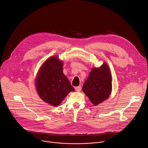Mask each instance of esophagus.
Masks as SVG:
<instances>
[{
  "mask_svg": "<svg viewBox=\"0 0 148 148\" xmlns=\"http://www.w3.org/2000/svg\"><path fill=\"white\" fill-rule=\"evenodd\" d=\"M75 90L76 92H80L82 90V87L81 86H76L75 87Z\"/></svg>",
  "mask_w": 148,
  "mask_h": 148,
  "instance_id": "obj_1",
  "label": "esophagus"
}]
</instances>
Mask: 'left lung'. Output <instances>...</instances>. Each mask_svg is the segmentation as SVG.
Masks as SVG:
<instances>
[{
  "instance_id": "8db88e82",
  "label": "left lung",
  "mask_w": 148,
  "mask_h": 148,
  "mask_svg": "<svg viewBox=\"0 0 148 148\" xmlns=\"http://www.w3.org/2000/svg\"><path fill=\"white\" fill-rule=\"evenodd\" d=\"M112 90V76L108 64L93 68L85 82L83 91L94 106L106 100Z\"/></svg>"
}]
</instances>
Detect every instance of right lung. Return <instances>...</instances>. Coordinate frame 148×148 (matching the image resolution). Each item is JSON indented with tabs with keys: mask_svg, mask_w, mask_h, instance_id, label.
<instances>
[{
	"mask_svg": "<svg viewBox=\"0 0 148 148\" xmlns=\"http://www.w3.org/2000/svg\"><path fill=\"white\" fill-rule=\"evenodd\" d=\"M63 62L56 56L48 59L40 67L36 79V88L42 100L59 106L67 95L75 91L63 72Z\"/></svg>",
	"mask_w": 148,
	"mask_h": 148,
	"instance_id": "1",
	"label": "right lung"
}]
</instances>
